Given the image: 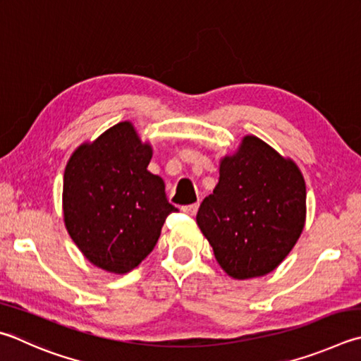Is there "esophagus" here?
Segmentation results:
<instances>
[{
	"instance_id": "esophagus-1",
	"label": "esophagus",
	"mask_w": 361,
	"mask_h": 361,
	"mask_svg": "<svg viewBox=\"0 0 361 361\" xmlns=\"http://www.w3.org/2000/svg\"><path fill=\"white\" fill-rule=\"evenodd\" d=\"M183 209V212H185V213H188V214H195V213H197V209H199V202L197 203H192V205H186V207H183L181 208Z\"/></svg>"
}]
</instances>
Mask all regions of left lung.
<instances>
[{
	"label": "left lung",
	"mask_w": 361,
	"mask_h": 361,
	"mask_svg": "<svg viewBox=\"0 0 361 361\" xmlns=\"http://www.w3.org/2000/svg\"><path fill=\"white\" fill-rule=\"evenodd\" d=\"M305 218L300 169L254 135L221 161L219 183L197 212L216 260L235 279L273 271L297 243Z\"/></svg>",
	"instance_id": "obj_1"
}]
</instances>
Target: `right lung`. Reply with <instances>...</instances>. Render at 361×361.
Wrapping results in <instances>:
<instances>
[{"mask_svg":"<svg viewBox=\"0 0 361 361\" xmlns=\"http://www.w3.org/2000/svg\"><path fill=\"white\" fill-rule=\"evenodd\" d=\"M152 147L118 123L78 147L64 170L63 213L71 238L91 264L128 273L158 243L170 213L161 176L149 173Z\"/></svg>","mask_w":361,"mask_h":361,"instance_id":"add662e5","label":"right lung"}]
</instances>
